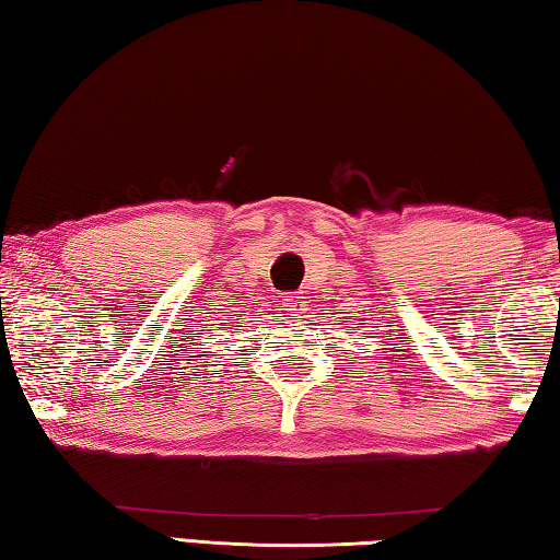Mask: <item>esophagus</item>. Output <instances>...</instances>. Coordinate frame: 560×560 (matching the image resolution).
<instances>
[{
  "mask_svg": "<svg viewBox=\"0 0 560 560\" xmlns=\"http://www.w3.org/2000/svg\"><path fill=\"white\" fill-rule=\"evenodd\" d=\"M283 301L289 303V311H293V314H301V311H306V301H303V296H301V291H293V293H287V296H283Z\"/></svg>",
  "mask_w": 560,
  "mask_h": 560,
  "instance_id": "34e87169",
  "label": "esophagus"
}]
</instances>
